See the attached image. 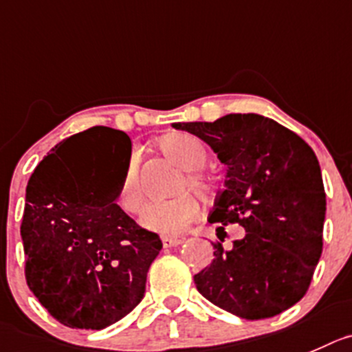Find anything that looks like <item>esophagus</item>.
<instances>
[{
  "label": "esophagus",
  "instance_id": "1",
  "mask_svg": "<svg viewBox=\"0 0 352 352\" xmlns=\"http://www.w3.org/2000/svg\"><path fill=\"white\" fill-rule=\"evenodd\" d=\"M182 242H183V240L170 239V236H164V239H162L164 249H173V247H178Z\"/></svg>",
  "mask_w": 352,
  "mask_h": 352
}]
</instances>
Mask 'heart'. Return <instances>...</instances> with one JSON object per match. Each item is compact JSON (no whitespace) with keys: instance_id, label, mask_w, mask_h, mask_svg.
I'll use <instances>...</instances> for the list:
<instances>
[{"instance_id":"heart-1","label":"heart","mask_w":352,"mask_h":352,"mask_svg":"<svg viewBox=\"0 0 352 352\" xmlns=\"http://www.w3.org/2000/svg\"><path fill=\"white\" fill-rule=\"evenodd\" d=\"M157 148L169 162L179 167L182 176L174 185V193L190 188L200 199L209 200L216 192V182L207 173L206 167L209 160V152L199 138L185 133L166 135L157 142ZM116 202L126 214H138L145 204L142 182H140V155L131 152L126 160L122 179L117 190ZM199 214V202L190 193H179L164 202H155L146 206L140 223L143 228L153 233L167 236L182 235L190 223H193Z\"/></svg>"}]
</instances>
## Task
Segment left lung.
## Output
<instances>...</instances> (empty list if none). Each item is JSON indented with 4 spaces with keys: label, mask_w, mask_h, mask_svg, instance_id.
I'll return each mask as SVG.
<instances>
[{
    "label": "left lung",
    "mask_w": 352,
    "mask_h": 352,
    "mask_svg": "<svg viewBox=\"0 0 352 352\" xmlns=\"http://www.w3.org/2000/svg\"><path fill=\"white\" fill-rule=\"evenodd\" d=\"M174 128L199 136L228 166L209 223L245 228V236L233 240L228 250L221 236L212 242L214 261L193 276L197 290L245 320L292 307L306 296L323 250L327 197L311 146L257 113L176 122Z\"/></svg>",
    "instance_id": "left-lung-1"
}]
</instances>
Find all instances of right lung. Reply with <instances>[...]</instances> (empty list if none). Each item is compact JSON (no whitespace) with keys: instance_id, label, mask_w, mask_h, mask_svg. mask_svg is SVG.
I'll return each mask as SVG.
<instances>
[{"instance_id":"obj_1","label":"right lung","mask_w":352,"mask_h":352,"mask_svg":"<svg viewBox=\"0 0 352 352\" xmlns=\"http://www.w3.org/2000/svg\"><path fill=\"white\" fill-rule=\"evenodd\" d=\"M70 136L32 173L20 235L25 280L58 323L102 330L131 313L145 296L146 271L162 249L116 204L119 185L107 183L103 152L128 160L131 140L95 126Z\"/></svg>"}]
</instances>
